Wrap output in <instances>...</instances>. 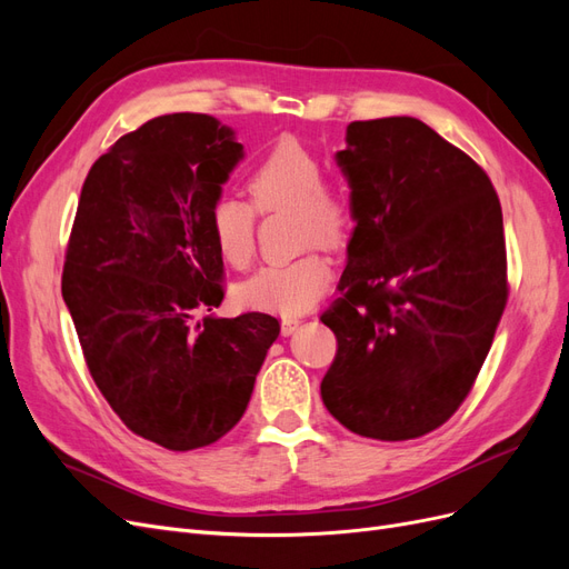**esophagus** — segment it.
<instances>
[{
  "label": "esophagus",
  "instance_id": "1",
  "mask_svg": "<svg viewBox=\"0 0 569 569\" xmlns=\"http://www.w3.org/2000/svg\"><path fill=\"white\" fill-rule=\"evenodd\" d=\"M299 325H301L299 318H284V320H282V335H284V337L295 335V332L299 330Z\"/></svg>",
  "mask_w": 569,
  "mask_h": 569
}]
</instances>
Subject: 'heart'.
<instances>
[{"instance_id": "b5f03b06", "label": "heart", "mask_w": 569, "mask_h": 569, "mask_svg": "<svg viewBox=\"0 0 569 569\" xmlns=\"http://www.w3.org/2000/svg\"><path fill=\"white\" fill-rule=\"evenodd\" d=\"M325 166L313 151L295 140L272 144L249 176V194L258 213H291L301 247H339L356 226V203L339 182L322 180ZM213 244L226 263L244 268L256 251V212L244 199L222 194L209 213ZM332 282V263L318 251L295 261L272 263L237 289V297L253 311L301 316Z\"/></svg>"}]
</instances>
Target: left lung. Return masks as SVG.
<instances>
[{
	"label": "left lung",
	"mask_w": 569,
	"mask_h": 569,
	"mask_svg": "<svg viewBox=\"0 0 569 569\" xmlns=\"http://www.w3.org/2000/svg\"><path fill=\"white\" fill-rule=\"evenodd\" d=\"M356 203L325 408L360 437L418 439L470 393L508 301L503 213L468 153L410 116L353 120L337 151Z\"/></svg>",
	"instance_id": "obj_1"
}]
</instances>
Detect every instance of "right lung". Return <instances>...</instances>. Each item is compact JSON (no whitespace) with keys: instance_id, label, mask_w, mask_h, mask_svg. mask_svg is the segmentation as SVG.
Instances as JSON below:
<instances>
[{"instance_id":"1","label":"right lung","mask_w":569,"mask_h":569,"mask_svg":"<svg viewBox=\"0 0 569 569\" xmlns=\"http://www.w3.org/2000/svg\"><path fill=\"white\" fill-rule=\"evenodd\" d=\"M242 157L213 116L151 118L94 161L68 239L61 295L92 380L168 451L230 432L280 335L268 313L194 318L226 297L209 213Z\"/></svg>"}]
</instances>
